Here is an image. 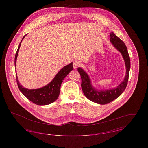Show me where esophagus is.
Segmentation results:
<instances>
[{
    "label": "esophagus",
    "mask_w": 148,
    "mask_h": 148,
    "mask_svg": "<svg viewBox=\"0 0 148 148\" xmlns=\"http://www.w3.org/2000/svg\"><path fill=\"white\" fill-rule=\"evenodd\" d=\"M73 65L74 68L75 69H76L77 67L80 65V62H79V61H77V60H75V61H74V62H73Z\"/></svg>",
    "instance_id": "34e87169"
}]
</instances>
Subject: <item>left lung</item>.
Masks as SVG:
<instances>
[{"label":"left lung","mask_w":148,"mask_h":148,"mask_svg":"<svg viewBox=\"0 0 148 148\" xmlns=\"http://www.w3.org/2000/svg\"><path fill=\"white\" fill-rule=\"evenodd\" d=\"M110 41L113 46L120 52L126 67V75L123 82L116 88L112 89L100 90L92 87L90 79L88 74L81 68H78L77 71L80 74L82 79L81 86L85 96L95 103L99 104H106L118 98L125 90L129 79V71L130 69V60L125 43L113 33L110 34Z\"/></svg>","instance_id":"1"}]
</instances>
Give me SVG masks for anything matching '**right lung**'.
I'll return each mask as SVG.
<instances>
[{
  "mask_svg": "<svg viewBox=\"0 0 148 148\" xmlns=\"http://www.w3.org/2000/svg\"><path fill=\"white\" fill-rule=\"evenodd\" d=\"M26 35H24L20 42L18 48L15 56V67L16 69V62L19 50L20 48L21 42ZM73 69V63L64 66L59 71L52 81L48 84L42 88L36 89H29L23 87L18 80L17 74L16 73V79L18 88L22 94L30 101L36 105L45 106L48 105L55 101L58 98L60 93V89L61 84L64 78L67 76L71 71Z\"/></svg>",
  "mask_w": 148,
  "mask_h": 148,
  "instance_id": "add662e5",
  "label": "right lung"
}]
</instances>
